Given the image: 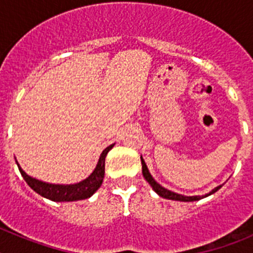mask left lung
I'll return each instance as SVG.
<instances>
[{
    "instance_id": "8db88e82",
    "label": "left lung",
    "mask_w": 253,
    "mask_h": 253,
    "mask_svg": "<svg viewBox=\"0 0 253 253\" xmlns=\"http://www.w3.org/2000/svg\"><path fill=\"white\" fill-rule=\"evenodd\" d=\"M140 161H142L143 176H144V178L148 181L149 185L153 187L154 191H156V193H157L160 196H162V198H165V199H169V200H178V202H195V200H200V199H203V196H184V195H180V194H176V193H173V191H169V190L162 187L160 184H158V182H156V180H154L153 177H152V175L149 173L148 169H147V166H146V162H144V160H143L142 157H140ZM220 187H222V185H220V186H218V187H215L213 191H210V193L207 194L205 196L211 195V194H214L215 191H218ZM205 196H204V198H205Z\"/></svg>"
}]
</instances>
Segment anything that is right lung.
<instances>
[{
	"instance_id": "obj_1",
	"label": "right lung",
	"mask_w": 253,
	"mask_h": 253,
	"mask_svg": "<svg viewBox=\"0 0 253 253\" xmlns=\"http://www.w3.org/2000/svg\"><path fill=\"white\" fill-rule=\"evenodd\" d=\"M113 147L114 144H111L107 148H105L102 151L101 156H100L99 163H97L95 171L86 180L75 185L45 184V182L35 180V178L26 175L25 172L21 169V167L19 166V163H17V166H19L20 173L24 177V180L39 195L44 196L49 200H53V202H77V200H84V199L90 198L96 190L101 186L105 176V157H106L107 152L110 151Z\"/></svg>"
}]
</instances>
